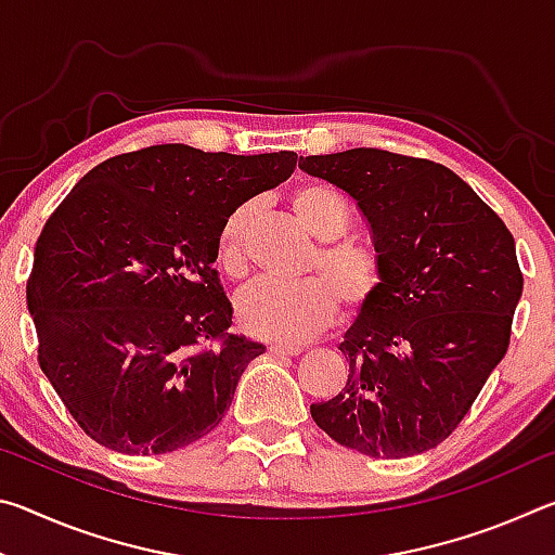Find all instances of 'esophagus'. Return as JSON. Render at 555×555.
I'll return each instance as SVG.
<instances>
[{
	"label": "esophagus",
	"mask_w": 555,
	"mask_h": 555,
	"mask_svg": "<svg viewBox=\"0 0 555 555\" xmlns=\"http://www.w3.org/2000/svg\"><path fill=\"white\" fill-rule=\"evenodd\" d=\"M269 354H274V357H296V354H300V347H296V345H269Z\"/></svg>",
	"instance_id": "1"
}]
</instances>
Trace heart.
I'll use <instances>...</instances> for the list:
<instances>
[{
	"label": "heart",
	"mask_w": 555,
	"mask_h": 555,
	"mask_svg": "<svg viewBox=\"0 0 555 555\" xmlns=\"http://www.w3.org/2000/svg\"><path fill=\"white\" fill-rule=\"evenodd\" d=\"M291 210L321 242L306 267V274L313 276L298 284L257 281L240 296L237 315L251 335L300 345L333 323L340 304L347 313H362L379 294L384 264L372 242L347 234L352 212L335 188L318 181L298 183L291 191ZM255 215L257 203H242L218 232V264L234 279L247 271V237Z\"/></svg>",
	"instance_id": "heart-1"
}]
</instances>
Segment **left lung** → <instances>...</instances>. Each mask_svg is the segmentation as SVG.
I'll return each mask as SVG.
<instances>
[{"label": "left lung", "mask_w": 555, "mask_h": 555, "mask_svg": "<svg viewBox=\"0 0 555 555\" xmlns=\"http://www.w3.org/2000/svg\"><path fill=\"white\" fill-rule=\"evenodd\" d=\"M367 220L384 279L345 333V389L311 403L335 443L426 453L453 434L509 347L524 276L512 232L463 178L384 149L300 156Z\"/></svg>", "instance_id": "8db88e82"}]
</instances>
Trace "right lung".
Here are the masks:
<instances>
[{
  "instance_id": "right-lung-1",
  "label": "right lung",
  "mask_w": 555,
  "mask_h": 555,
  "mask_svg": "<svg viewBox=\"0 0 555 555\" xmlns=\"http://www.w3.org/2000/svg\"><path fill=\"white\" fill-rule=\"evenodd\" d=\"M296 158L146 146L92 168L46 220L26 281L39 364L95 443L162 455L218 428L264 352L230 333L218 232Z\"/></svg>"
}]
</instances>
